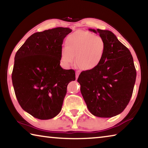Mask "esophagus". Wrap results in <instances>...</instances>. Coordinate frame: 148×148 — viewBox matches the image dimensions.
Masks as SVG:
<instances>
[{
	"instance_id": "esophagus-1",
	"label": "esophagus",
	"mask_w": 148,
	"mask_h": 148,
	"mask_svg": "<svg viewBox=\"0 0 148 148\" xmlns=\"http://www.w3.org/2000/svg\"><path fill=\"white\" fill-rule=\"evenodd\" d=\"M79 75V72L76 71V79H77V77H78Z\"/></svg>"
}]
</instances>
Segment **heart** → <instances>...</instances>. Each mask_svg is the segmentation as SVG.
<instances>
[{
	"label": "heart",
	"mask_w": 148,
	"mask_h": 148,
	"mask_svg": "<svg viewBox=\"0 0 148 148\" xmlns=\"http://www.w3.org/2000/svg\"><path fill=\"white\" fill-rule=\"evenodd\" d=\"M66 47L61 49V59L65 65L76 63L82 71H92L104 58L106 44L101 36L91 32L77 31L70 34L65 41Z\"/></svg>",
	"instance_id": "heart-1"
}]
</instances>
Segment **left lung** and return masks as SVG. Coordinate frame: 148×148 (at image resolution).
Returning <instances> with one entry per match:
<instances>
[{
	"label": "left lung",
	"instance_id": "8db88e82",
	"mask_svg": "<svg viewBox=\"0 0 148 148\" xmlns=\"http://www.w3.org/2000/svg\"><path fill=\"white\" fill-rule=\"evenodd\" d=\"M89 30L104 40L106 51L99 66L82 71L77 82L89 112L97 117H112L121 113L131 100L136 77L133 58L113 32Z\"/></svg>",
	"mask_w": 148,
	"mask_h": 148
}]
</instances>
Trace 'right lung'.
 <instances>
[{
	"label": "right lung",
	"instance_id": "obj_1",
	"mask_svg": "<svg viewBox=\"0 0 148 148\" xmlns=\"http://www.w3.org/2000/svg\"><path fill=\"white\" fill-rule=\"evenodd\" d=\"M71 31L57 27L34 33L15 56L12 74L15 94L23 110L37 119L59 114L67 86L76 79L73 69L60 66L62 42Z\"/></svg>",
	"mask_w": 148,
	"mask_h": 148
}]
</instances>
